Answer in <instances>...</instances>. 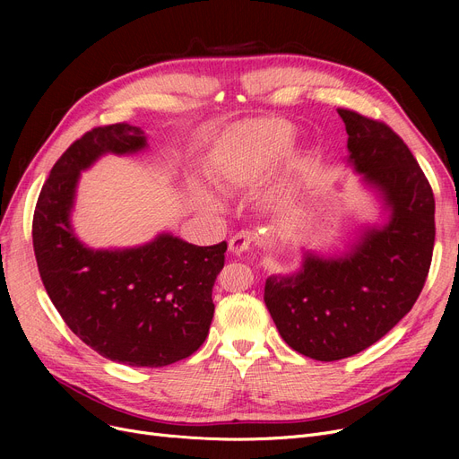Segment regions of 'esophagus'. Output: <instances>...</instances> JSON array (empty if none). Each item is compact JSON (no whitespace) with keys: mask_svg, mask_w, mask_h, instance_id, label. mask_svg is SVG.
<instances>
[{"mask_svg":"<svg viewBox=\"0 0 459 459\" xmlns=\"http://www.w3.org/2000/svg\"><path fill=\"white\" fill-rule=\"evenodd\" d=\"M253 242V234L249 230H239L238 234H234L229 242V249L232 255H244L246 251H249Z\"/></svg>","mask_w":459,"mask_h":459,"instance_id":"34e87169","label":"esophagus"}]
</instances>
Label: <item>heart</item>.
<instances>
[{"label": "heart", "mask_w": 459, "mask_h": 459, "mask_svg": "<svg viewBox=\"0 0 459 459\" xmlns=\"http://www.w3.org/2000/svg\"><path fill=\"white\" fill-rule=\"evenodd\" d=\"M292 134V126L279 118H253L232 126L220 141V175L244 186L256 184L284 154ZM199 199L213 203L206 191H199Z\"/></svg>", "instance_id": "b5f03b06"}]
</instances>
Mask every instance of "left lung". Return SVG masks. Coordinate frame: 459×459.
Listing matches in <instances>:
<instances>
[{
    "label": "left lung",
    "mask_w": 459,
    "mask_h": 459,
    "mask_svg": "<svg viewBox=\"0 0 459 459\" xmlns=\"http://www.w3.org/2000/svg\"><path fill=\"white\" fill-rule=\"evenodd\" d=\"M348 163L381 201L387 220L365 227L342 255L303 251L298 272L272 275L264 303L298 353L339 360L376 344L415 305L426 282L436 201L420 165L387 125L339 109Z\"/></svg>",
    "instance_id": "8db88e82"
}]
</instances>
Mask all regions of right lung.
Wrapping results in <instances>:
<instances>
[{"label": "right lung", "instance_id": "1", "mask_svg": "<svg viewBox=\"0 0 459 459\" xmlns=\"http://www.w3.org/2000/svg\"><path fill=\"white\" fill-rule=\"evenodd\" d=\"M144 149L147 134L126 123L72 143L40 189L33 247L46 292L72 333L115 363L160 368L206 341L227 242L199 247L163 232L137 247L91 249L70 223L82 171L104 154Z\"/></svg>", "mask_w": 459, "mask_h": 459}]
</instances>
